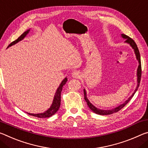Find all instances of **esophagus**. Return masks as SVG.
Segmentation results:
<instances>
[{
  "label": "esophagus",
  "instance_id": "obj_1",
  "mask_svg": "<svg viewBox=\"0 0 148 148\" xmlns=\"http://www.w3.org/2000/svg\"><path fill=\"white\" fill-rule=\"evenodd\" d=\"M79 75V72L77 71H75L72 73V77H74V78H79L80 77Z\"/></svg>",
  "mask_w": 148,
  "mask_h": 148
}]
</instances>
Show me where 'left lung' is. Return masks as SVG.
Returning <instances> with one entry per match:
<instances>
[{"mask_svg":"<svg viewBox=\"0 0 148 148\" xmlns=\"http://www.w3.org/2000/svg\"><path fill=\"white\" fill-rule=\"evenodd\" d=\"M121 36L123 37V38H126L125 42L129 43L130 44V45L132 47L133 49L134 50V52H135V54H136V56L137 60H138V62H139V65H138V70H137V76H138V85L136 88L135 91L134 92V93L132 94V95L130 97V98L128 99V100L125 101V102L122 104V105H121L119 106L117 108H115V109H113V110H99V109L96 108L95 106H94L92 104L89 100L87 99L86 98V90L84 89V100H85L86 102L87 103V105L89 107V108L90 109V110L94 111V113H96V114H98V115H110V114H112L113 113H116V112H118L119 111L121 110L123 108H124L125 106L127 105L128 103V102L131 100L132 98L133 97V96L134 95V94L136 93V92L138 90V87L140 86V81H141V76H142V65H141V60H140V52H139V50L138 48V47L136 44L134 40L132 39L131 38H130L129 37H128L127 35H125V34H122Z\"/></svg>","mask_w":148,"mask_h":148,"instance_id":"obj_1","label":"left lung"}]
</instances>
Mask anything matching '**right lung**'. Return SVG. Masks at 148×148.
Here are the masks:
<instances>
[{
  "mask_svg": "<svg viewBox=\"0 0 148 148\" xmlns=\"http://www.w3.org/2000/svg\"><path fill=\"white\" fill-rule=\"evenodd\" d=\"M29 30L25 31V32H24L22 35L20 36V37H19L18 38H17L16 40H14L12 42H11L10 44L8 45V47H10V46L13 45L14 44H16V43L19 42V40H22L23 38L27 35V34L29 33ZM67 81V78H65L64 80H63L62 83L60 84V86L58 87V88L56 90V92L55 94L54 100H53V103L50 109H48V110L47 111H45V113H39V114H32V113H28V114L34 116V117H38V118H47V117H51V116L53 115H54L55 113L57 112L58 110H59V108L60 107V103H61V92L62 90V88L64 84L66 83Z\"/></svg>",
  "mask_w": 148,
  "mask_h": 148,
  "instance_id": "obj_1",
  "label": "right lung"
}]
</instances>
